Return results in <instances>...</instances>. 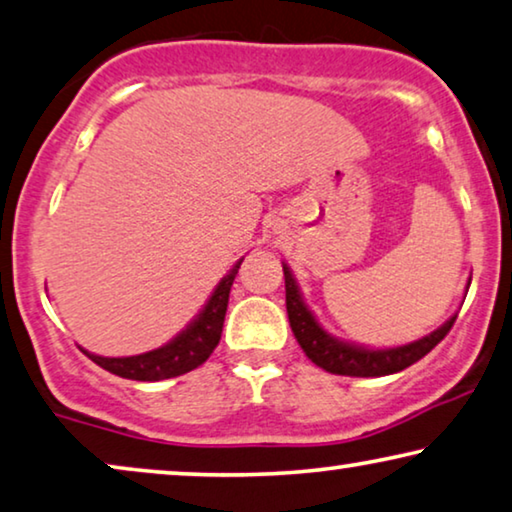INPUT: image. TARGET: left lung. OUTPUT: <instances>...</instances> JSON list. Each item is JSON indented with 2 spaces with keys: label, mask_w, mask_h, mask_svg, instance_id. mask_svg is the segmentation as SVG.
I'll return each instance as SVG.
<instances>
[{
  "label": "left lung",
  "mask_w": 512,
  "mask_h": 512,
  "mask_svg": "<svg viewBox=\"0 0 512 512\" xmlns=\"http://www.w3.org/2000/svg\"><path fill=\"white\" fill-rule=\"evenodd\" d=\"M283 273L287 318H290L294 338H297L301 350L306 352V357L311 359L313 364H318L320 369H325L329 373H336V376L378 378L408 369L410 364H415L417 359H422L427 352L434 350L436 345L448 336V331L457 320V315H452L445 325L431 331L429 336L408 345H399V348L369 350L362 348V345H350L329 336L327 331L318 325V320L313 318V313L308 311L304 299H301V292L297 283H294L290 266L283 264Z\"/></svg>",
  "instance_id": "1"
}]
</instances>
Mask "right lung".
I'll return each instance as SVG.
<instances>
[{
	"instance_id": "add662e5",
	"label": "right lung",
	"mask_w": 512,
	"mask_h": 512,
	"mask_svg": "<svg viewBox=\"0 0 512 512\" xmlns=\"http://www.w3.org/2000/svg\"><path fill=\"white\" fill-rule=\"evenodd\" d=\"M243 259L236 262L232 271L227 273L225 278L220 280L218 287H215L211 299L204 306L197 318H194L185 331H181L174 341H169L162 348L143 352V355L134 357H99L92 355V352L83 350L92 362L102 366V369L115 373L120 378L129 380H164V378H176L183 376V373L197 369L211 357L215 345L220 343L222 325H225V313L229 304V290H232V283L239 273Z\"/></svg>"
}]
</instances>
